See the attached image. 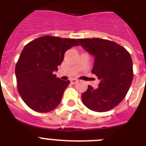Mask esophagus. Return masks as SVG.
Instances as JSON below:
<instances>
[{
	"instance_id": "1",
	"label": "esophagus",
	"mask_w": 146,
	"mask_h": 146,
	"mask_svg": "<svg viewBox=\"0 0 146 146\" xmlns=\"http://www.w3.org/2000/svg\"><path fill=\"white\" fill-rule=\"evenodd\" d=\"M70 82L72 84H75V83L78 82V80H76V79H72V80H70Z\"/></svg>"
}]
</instances>
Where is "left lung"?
<instances>
[{
    "label": "left lung",
    "mask_w": 146,
    "mask_h": 146,
    "mask_svg": "<svg viewBox=\"0 0 146 146\" xmlns=\"http://www.w3.org/2000/svg\"><path fill=\"white\" fill-rule=\"evenodd\" d=\"M78 42L94 56L92 73L100 80L97 89L88 86L82 94L85 106L97 112L108 111L122 102L133 79L131 56L123 47L102 38H80Z\"/></svg>",
    "instance_id": "1"
}]
</instances>
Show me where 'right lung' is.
<instances>
[{"mask_svg":"<svg viewBox=\"0 0 146 146\" xmlns=\"http://www.w3.org/2000/svg\"><path fill=\"white\" fill-rule=\"evenodd\" d=\"M77 45L74 38L45 35L24 47L15 73L19 95L33 111L46 113L58 106L70 82L57 78L54 71L58 70L66 50Z\"/></svg>","mask_w":146,"mask_h":146,"instance_id":"add662e5","label":"right lung"}]
</instances>
